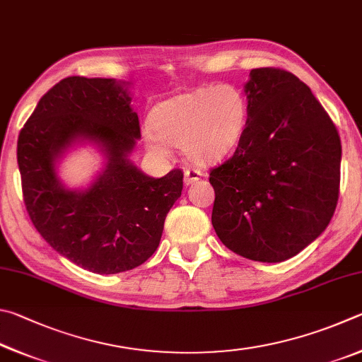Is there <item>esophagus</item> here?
Returning <instances> with one entry per match:
<instances>
[{"mask_svg": "<svg viewBox=\"0 0 362 362\" xmlns=\"http://www.w3.org/2000/svg\"><path fill=\"white\" fill-rule=\"evenodd\" d=\"M202 175H204V173H202L199 168H186L185 170V182L187 186L192 185V182L200 180Z\"/></svg>", "mask_w": 362, "mask_h": 362, "instance_id": "1", "label": "esophagus"}]
</instances>
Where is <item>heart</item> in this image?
I'll return each instance as SVG.
<instances>
[{
    "instance_id": "b5f03b06",
    "label": "heart",
    "mask_w": 362,
    "mask_h": 362,
    "mask_svg": "<svg viewBox=\"0 0 362 362\" xmlns=\"http://www.w3.org/2000/svg\"><path fill=\"white\" fill-rule=\"evenodd\" d=\"M248 120V101L230 84L199 87L158 103L151 112L152 132L146 148L165 156L168 146H182L200 165L218 162L237 148Z\"/></svg>"
}]
</instances>
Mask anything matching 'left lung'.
I'll use <instances>...</instances> for the list:
<instances>
[{
	"mask_svg": "<svg viewBox=\"0 0 362 362\" xmlns=\"http://www.w3.org/2000/svg\"><path fill=\"white\" fill-rule=\"evenodd\" d=\"M250 76L242 139L230 158L210 170L211 223L235 255L281 262L318 238L334 216L341 143L297 76L272 66Z\"/></svg>",
	"mask_w": 362,
	"mask_h": 362,
	"instance_id": "left-lung-1",
	"label": "left lung"
}]
</instances>
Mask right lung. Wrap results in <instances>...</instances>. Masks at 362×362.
I'll return each mask as SVG.
<instances>
[{"label": "right lung", "mask_w": 362, "mask_h": 362, "mask_svg": "<svg viewBox=\"0 0 362 362\" xmlns=\"http://www.w3.org/2000/svg\"><path fill=\"white\" fill-rule=\"evenodd\" d=\"M132 98L114 79L69 76L25 122L17 141L23 202L41 237L79 267L120 274L154 255L165 218L182 191V170L151 177L129 162L141 136ZM105 148L107 168L87 192H66L54 162L76 139Z\"/></svg>", "instance_id": "right-lung-1"}]
</instances>
